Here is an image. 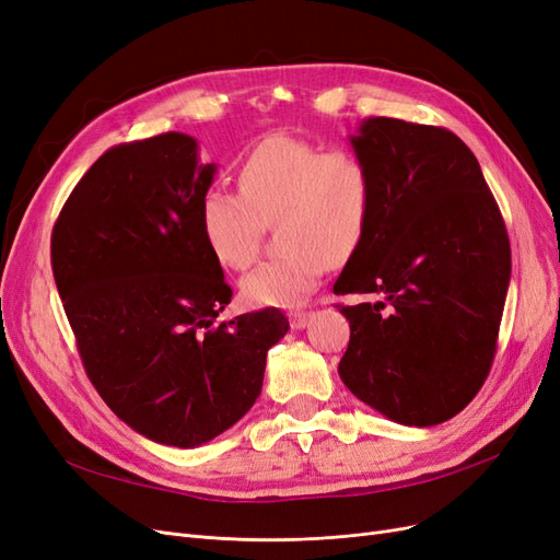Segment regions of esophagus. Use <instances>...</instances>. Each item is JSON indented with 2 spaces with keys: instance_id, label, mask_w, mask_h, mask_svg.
I'll list each match as a JSON object with an SVG mask.
<instances>
[{
  "instance_id": "34e87169",
  "label": "esophagus",
  "mask_w": 560,
  "mask_h": 560,
  "mask_svg": "<svg viewBox=\"0 0 560 560\" xmlns=\"http://www.w3.org/2000/svg\"><path fill=\"white\" fill-rule=\"evenodd\" d=\"M311 313H292L289 315V324H292V329H296V331H301V329H305L307 324H311Z\"/></svg>"
}]
</instances>
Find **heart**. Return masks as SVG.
Wrapping results in <instances>:
<instances>
[{"label": "heart", "instance_id": "b5f03b06", "mask_svg": "<svg viewBox=\"0 0 560 560\" xmlns=\"http://www.w3.org/2000/svg\"><path fill=\"white\" fill-rule=\"evenodd\" d=\"M238 187L241 195L210 189L199 222L210 255L231 271L253 266L266 226L278 222L287 253L241 282L253 307H301L329 266L350 259L369 234L373 176L354 150L268 137L247 152Z\"/></svg>", "mask_w": 560, "mask_h": 560}]
</instances>
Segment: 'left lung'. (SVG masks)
Returning <instances> with one entry per match:
<instances>
[{"instance_id":"8db88e82","label":"left lung","mask_w":560,"mask_h":560,"mask_svg":"<svg viewBox=\"0 0 560 560\" xmlns=\"http://www.w3.org/2000/svg\"><path fill=\"white\" fill-rule=\"evenodd\" d=\"M373 176V215L336 294L350 345L338 373L359 400L402 427H435L485 384L512 273L505 222L456 133L369 118L350 137Z\"/></svg>"}]
</instances>
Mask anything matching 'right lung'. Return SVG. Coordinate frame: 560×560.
Listing matches in <instances>:
<instances>
[{"label": "right lung", "mask_w": 560, "mask_h": 560, "mask_svg": "<svg viewBox=\"0 0 560 560\" xmlns=\"http://www.w3.org/2000/svg\"><path fill=\"white\" fill-rule=\"evenodd\" d=\"M215 173L180 131L115 145L73 187L50 241L94 389L129 429L180 450L253 408L289 329L278 307L215 324L231 287L199 222Z\"/></svg>", "instance_id": "obj_1"}]
</instances>
